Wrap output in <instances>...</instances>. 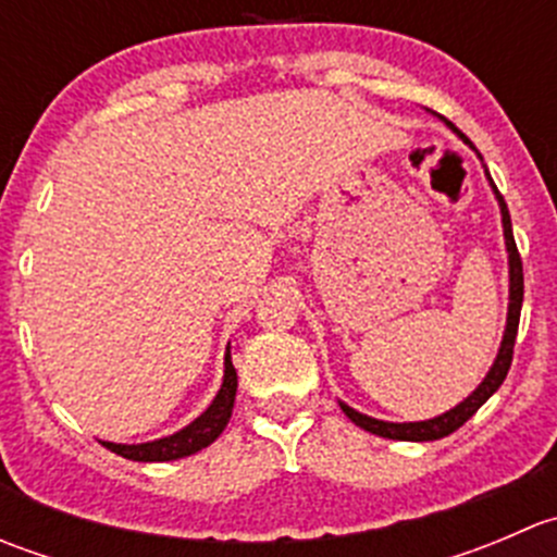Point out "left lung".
<instances>
[{
	"label": "left lung",
	"instance_id": "left-lung-1",
	"mask_svg": "<svg viewBox=\"0 0 557 557\" xmlns=\"http://www.w3.org/2000/svg\"><path fill=\"white\" fill-rule=\"evenodd\" d=\"M447 126H450L453 132H458L450 121H447ZM458 137L463 139V143H469V139H466L460 132H458ZM487 180H491V174H487ZM491 185H493V180H491ZM493 194H496L498 207H502L504 243H507V252H509V312H507V331H504L502 347H498V356H496V361H493L491 372H487V377L482 380V385L476 387L469 398H463L458 407H453L450 412L440 414V418L420 420V423H387V420H377V418H369V414L356 412V409L347 407L345 401H339L342 412H345L352 423L361 425L363 431H369V434H377V436H383V440H398V442H434V440H442V436H450L453 431H458L460 425H463L466 420H469L471 414H474L476 409H480L482 404H485L487 398L498 391V387H502L504 380H507L509 367H512L515 336H518L520 307H522V261H520L518 245H515L512 218H509L507 201H504V196L498 194L496 185H493Z\"/></svg>",
	"mask_w": 557,
	"mask_h": 557
}]
</instances>
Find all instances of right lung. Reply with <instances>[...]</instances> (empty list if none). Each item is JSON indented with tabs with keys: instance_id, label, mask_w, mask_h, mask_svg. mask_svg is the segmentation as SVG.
I'll list each match as a JSON object with an SVG mask.
<instances>
[{
	"instance_id": "obj_1",
	"label": "right lung",
	"mask_w": 557,
	"mask_h": 557,
	"mask_svg": "<svg viewBox=\"0 0 557 557\" xmlns=\"http://www.w3.org/2000/svg\"><path fill=\"white\" fill-rule=\"evenodd\" d=\"M234 398H237V369L232 363V352L226 350V372H223V385L218 396L212 398L210 407L199 414L190 425H185L177 434L164 436V440L145 442V445H115V442H102L110 453L121 455L128 460H143V463H153V460H177L185 455H194L205 450L207 445L218 440L226 429L228 418H232Z\"/></svg>"
}]
</instances>
